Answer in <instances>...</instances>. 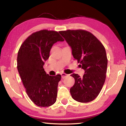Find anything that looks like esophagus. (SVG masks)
Masks as SVG:
<instances>
[{
  "mask_svg": "<svg viewBox=\"0 0 126 126\" xmlns=\"http://www.w3.org/2000/svg\"><path fill=\"white\" fill-rule=\"evenodd\" d=\"M61 76H62V78H65V77H67L68 76V74L63 73L61 74Z\"/></svg>",
  "mask_w": 126,
  "mask_h": 126,
  "instance_id": "esophagus-1",
  "label": "esophagus"
}]
</instances>
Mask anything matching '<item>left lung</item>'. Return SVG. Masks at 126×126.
I'll list each match as a JSON object with an SVG mask.
<instances>
[{
  "label": "left lung",
  "instance_id": "8db88e82",
  "mask_svg": "<svg viewBox=\"0 0 126 126\" xmlns=\"http://www.w3.org/2000/svg\"><path fill=\"white\" fill-rule=\"evenodd\" d=\"M59 33L71 48L73 58L84 70L83 78L77 74H72L75 79L70 89L72 97L82 103L92 101L106 80L108 61L105 48L94 35L84 30H68Z\"/></svg>",
  "mask_w": 126,
  "mask_h": 126
}]
</instances>
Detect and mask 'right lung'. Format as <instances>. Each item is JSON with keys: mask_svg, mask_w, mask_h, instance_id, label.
Segmentation results:
<instances>
[{"mask_svg": "<svg viewBox=\"0 0 126 126\" xmlns=\"http://www.w3.org/2000/svg\"><path fill=\"white\" fill-rule=\"evenodd\" d=\"M63 41L57 32L42 30L28 37L18 51V72L29 98L39 107H49L57 100L61 76H49L43 65L53 44Z\"/></svg>", "mask_w": 126, "mask_h": 126, "instance_id": "1", "label": "right lung"}]
</instances>
